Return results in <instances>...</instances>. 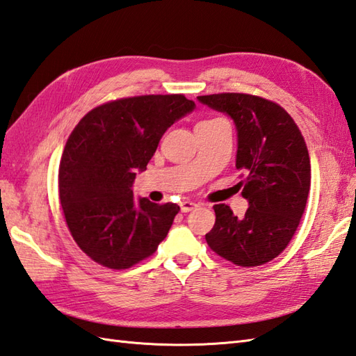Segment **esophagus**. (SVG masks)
<instances>
[{
	"label": "esophagus",
	"mask_w": 356,
	"mask_h": 356,
	"mask_svg": "<svg viewBox=\"0 0 356 356\" xmlns=\"http://www.w3.org/2000/svg\"><path fill=\"white\" fill-rule=\"evenodd\" d=\"M197 208V204L194 202H188V200H184L180 203V211L181 212H191Z\"/></svg>",
	"instance_id": "1"
}]
</instances>
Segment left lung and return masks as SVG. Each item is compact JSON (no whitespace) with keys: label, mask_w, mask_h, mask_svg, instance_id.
I'll return each instance as SVG.
<instances>
[{"label":"left lung","mask_w":356,"mask_h":356,"mask_svg":"<svg viewBox=\"0 0 356 356\" xmlns=\"http://www.w3.org/2000/svg\"><path fill=\"white\" fill-rule=\"evenodd\" d=\"M234 120L236 170L249 209L243 218L216 204V225L206 234L211 249L241 267H256L282 253L299 226L311 186V163L294 120L279 104L249 94L197 97Z\"/></svg>","instance_id":"left-lung-1"}]
</instances>
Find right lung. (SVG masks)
I'll list each match as a JSON object with an SVG mask.
<instances>
[{"label":"right lung","mask_w":356,"mask_h":356,"mask_svg":"<svg viewBox=\"0 0 356 356\" xmlns=\"http://www.w3.org/2000/svg\"><path fill=\"white\" fill-rule=\"evenodd\" d=\"M195 109L186 97L121 98L88 112L72 130L59 167V197L74 241L113 270L153 254L180 208L134 197L165 131Z\"/></svg>","instance_id":"right-lung-1"}]
</instances>
